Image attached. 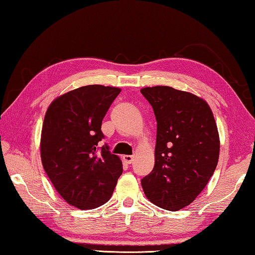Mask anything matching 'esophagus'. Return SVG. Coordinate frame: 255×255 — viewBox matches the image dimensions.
Returning <instances> with one entry per match:
<instances>
[{"instance_id":"obj_1","label":"esophagus","mask_w":255,"mask_h":255,"mask_svg":"<svg viewBox=\"0 0 255 255\" xmlns=\"http://www.w3.org/2000/svg\"><path fill=\"white\" fill-rule=\"evenodd\" d=\"M132 159H134V157H132L131 155H124L123 156L124 162L127 163V164H130L132 162Z\"/></svg>"}]
</instances>
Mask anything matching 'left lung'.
I'll use <instances>...</instances> for the list:
<instances>
[{"mask_svg":"<svg viewBox=\"0 0 255 255\" xmlns=\"http://www.w3.org/2000/svg\"><path fill=\"white\" fill-rule=\"evenodd\" d=\"M156 119L155 163L142 179L147 199L177 211L203 191L219 159V134L204 100L169 86L140 90Z\"/></svg>","mask_w":255,"mask_h":255,"instance_id":"obj_1","label":"left lung"}]
</instances>
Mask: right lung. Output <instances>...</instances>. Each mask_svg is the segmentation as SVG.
Listing matches in <instances>:
<instances>
[{
    "label": "right lung",
    "mask_w": 255,
    "mask_h": 255,
    "mask_svg": "<svg viewBox=\"0 0 255 255\" xmlns=\"http://www.w3.org/2000/svg\"><path fill=\"white\" fill-rule=\"evenodd\" d=\"M120 88L88 85L59 96L48 107L40 137L46 175L63 200L80 210L110 200L123 163L112 154L101 130Z\"/></svg>",
    "instance_id": "obj_1"
}]
</instances>
